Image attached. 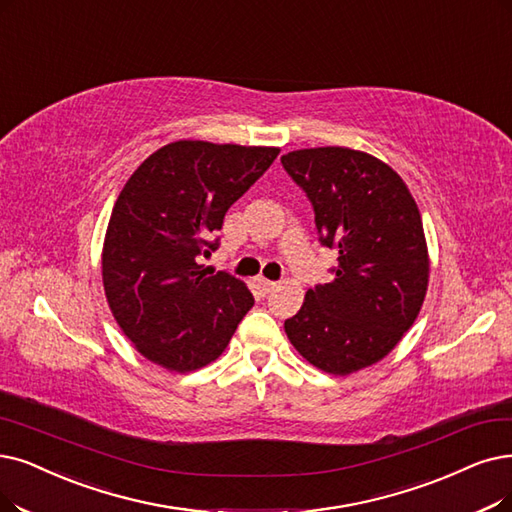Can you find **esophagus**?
<instances>
[{
    "label": "esophagus",
    "instance_id": "34e87169",
    "mask_svg": "<svg viewBox=\"0 0 512 512\" xmlns=\"http://www.w3.org/2000/svg\"><path fill=\"white\" fill-rule=\"evenodd\" d=\"M256 285H258V290L262 292V294H269L271 290H275V281H269V279H264V277H258L256 279Z\"/></svg>",
    "mask_w": 512,
    "mask_h": 512
}]
</instances>
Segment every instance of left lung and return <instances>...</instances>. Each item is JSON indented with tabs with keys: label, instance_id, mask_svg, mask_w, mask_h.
I'll return each instance as SVG.
<instances>
[{
	"label": "left lung",
	"instance_id": "obj_1",
	"mask_svg": "<svg viewBox=\"0 0 512 512\" xmlns=\"http://www.w3.org/2000/svg\"><path fill=\"white\" fill-rule=\"evenodd\" d=\"M281 163L311 201L321 245L338 250L334 281L306 292L285 334L319 370L353 374L391 353L420 313L428 252L418 206L393 168L361 151L300 149Z\"/></svg>",
	"mask_w": 512,
	"mask_h": 512
}]
</instances>
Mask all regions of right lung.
Listing matches in <instances>:
<instances>
[{
  "mask_svg": "<svg viewBox=\"0 0 512 512\" xmlns=\"http://www.w3.org/2000/svg\"><path fill=\"white\" fill-rule=\"evenodd\" d=\"M279 149L178 140L140 163L121 189L102 248L115 321L138 353L193 372L227 349L254 296L227 271L203 269L233 203Z\"/></svg>",
  "mask_w": 512,
  "mask_h": 512,
  "instance_id": "1",
  "label": "right lung"
}]
</instances>
